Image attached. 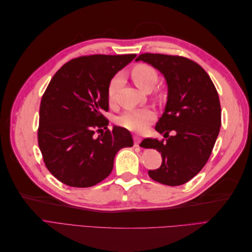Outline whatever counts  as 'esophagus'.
Instances as JSON below:
<instances>
[{
	"label": "esophagus",
	"instance_id": "34e87169",
	"mask_svg": "<svg viewBox=\"0 0 252 252\" xmlns=\"http://www.w3.org/2000/svg\"><path fill=\"white\" fill-rule=\"evenodd\" d=\"M141 140H142V139L140 138V136H136V135H134V136H133V142H134V146H135V147L140 146Z\"/></svg>",
	"mask_w": 252,
	"mask_h": 252
}]
</instances>
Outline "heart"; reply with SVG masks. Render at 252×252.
Listing matches in <instances>:
<instances>
[{
  "label": "heart",
  "mask_w": 252,
  "mask_h": 252,
  "mask_svg": "<svg viewBox=\"0 0 252 252\" xmlns=\"http://www.w3.org/2000/svg\"><path fill=\"white\" fill-rule=\"evenodd\" d=\"M131 78L134 84L140 89L146 91L156 86L158 82V73L154 67L146 64H139L132 68ZM121 81L120 75L112 78L108 85L107 95L108 100L112 101L116 91L119 87ZM155 119V112L149 108L142 109H129L121 114L118 119V123L128 130L141 132L146 129V127Z\"/></svg>",
  "instance_id": "b5f03b06"
}]
</instances>
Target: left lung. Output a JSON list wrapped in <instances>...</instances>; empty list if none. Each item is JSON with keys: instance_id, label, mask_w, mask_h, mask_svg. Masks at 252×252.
<instances>
[{"instance_id": "left-lung-1", "label": "left lung", "mask_w": 252, "mask_h": 252, "mask_svg": "<svg viewBox=\"0 0 252 252\" xmlns=\"http://www.w3.org/2000/svg\"><path fill=\"white\" fill-rule=\"evenodd\" d=\"M135 61L158 69L168 88L164 112L156 125L166 142L151 138L142 142L143 147L155 148L162 156L159 168L148 174L164 185H183L202 170L216 144L220 128L218 91L207 72L189 59L143 53Z\"/></svg>"}]
</instances>
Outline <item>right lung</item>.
I'll list each match as a JSON object with an SVG mask.
<instances>
[{"label": "right lung", "mask_w": 252, "mask_h": 252, "mask_svg": "<svg viewBox=\"0 0 252 252\" xmlns=\"http://www.w3.org/2000/svg\"><path fill=\"white\" fill-rule=\"evenodd\" d=\"M136 55H94L73 59L53 75L42 96L37 141L53 177L71 187H91L110 174L118 151L133 145L127 129L113 126L108 85ZM106 131L97 138L96 128Z\"/></svg>", "instance_id": "obj_1"}]
</instances>
